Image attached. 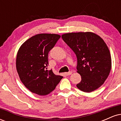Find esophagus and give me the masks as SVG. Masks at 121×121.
I'll return each mask as SVG.
<instances>
[{
	"instance_id": "1",
	"label": "esophagus",
	"mask_w": 121,
	"mask_h": 121,
	"mask_svg": "<svg viewBox=\"0 0 121 121\" xmlns=\"http://www.w3.org/2000/svg\"><path fill=\"white\" fill-rule=\"evenodd\" d=\"M72 72L70 71V72H66V73H65V74L66 75V76H69V75L72 74Z\"/></svg>"
}]
</instances>
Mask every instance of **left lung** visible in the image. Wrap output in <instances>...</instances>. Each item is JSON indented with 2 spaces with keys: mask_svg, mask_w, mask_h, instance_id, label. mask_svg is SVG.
Wrapping results in <instances>:
<instances>
[{
  "mask_svg": "<svg viewBox=\"0 0 121 121\" xmlns=\"http://www.w3.org/2000/svg\"><path fill=\"white\" fill-rule=\"evenodd\" d=\"M61 37L77 56V72L81 76L77 87L87 93L100 87L112 68L110 54L106 43L99 36L89 32L69 33Z\"/></svg>",
  "mask_w": 121,
  "mask_h": 121,
  "instance_id": "left-lung-1",
  "label": "left lung"
}]
</instances>
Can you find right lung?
<instances>
[{
    "instance_id": "add662e5",
    "label": "right lung",
    "mask_w": 121,
    "mask_h": 121,
    "mask_svg": "<svg viewBox=\"0 0 121 121\" xmlns=\"http://www.w3.org/2000/svg\"><path fill=\"white\" fill-rule=\"evenodd\" d=\"M61 36L38 34L22 44L16 57V69L20 80L31 92L45 95L55 90L62 76L48 70V53Z\"/></svg>"
}]
</instances>
